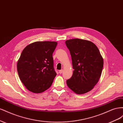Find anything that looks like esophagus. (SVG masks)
Masks as SVG:
<instances>
[{
  "label": "esophagus",
  "instance_id": "34e87169",
  "mask_svg": "<svg viewBox=\"0 0 123 123\" xmlns=\"http://www.w3.org/2000/svg\"><path fill=\"white\" fill-rule=\"evenodd\" d=\"M63 71H64L63 70H59V73H60V74H62V73L63 72Z\"/></svg>",
  "mask_w": 123,
  "mask_h": 123
}]
</instances>
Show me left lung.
<instances>
[{"instance_id":"obj_1","label":"left lung","mask_w":123,"mask_h":123,"mask_svg":"<svg viewBox=\"0 0 123 123\" xmlns=\"http://www.w3.org/2000/svg\"><path fill=\"white\" fill-rule=\"evenodd\" d=\"M65 43L74 69L67 85L76 94H85L98 83L103 68V58L98 48L90 41L75 38L67 40Z\"/></svg>"}]
</instances>
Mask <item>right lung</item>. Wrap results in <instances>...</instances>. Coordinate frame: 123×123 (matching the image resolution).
Masks as SVG:
<instances>
[{"label":"right lung","mask_w":123,"mask_h":123,"mask_svg":"<svg viewBox=\"0 0 123 123\" xmlns=\"http://www.w3.org/2000/svg\"><path fill=\"white\" fill-rule=\"evenodd\" d=\"M56 42H36L26 46L17 64L19 79L25 88L35 93L49 89L56 73L53 67L52 54Z\"/></svg>","instance_id":"1"}]
</instances>
